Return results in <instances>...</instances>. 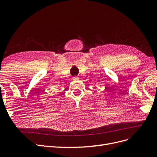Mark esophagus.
I'll list each match as a JSON object with an SVG mask.
<instances>
[{
	"label": "esophagus",
	"mask_w": 157,
	"mask_h": 157,
	"mask_svg": "<svg viewBox=\"0 0 157 157\" xmlns=\"http://www.w3.org/2000/svg\"><path fill=\"white\" fill-rule=\"evenodd\" d=\"M72 79H73L74 80H77V79H79V78H78V76H75V77H74Z\"/></svg>",
	"instance_id": "1"
}]
</instances>
